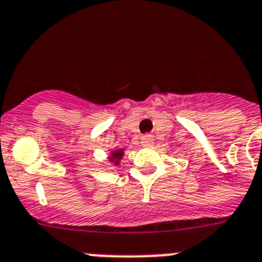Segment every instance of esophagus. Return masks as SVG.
<instances>
[{"instance_id": "34e87169", "label": "esophagus", "mask_w": 262, "mask_h": 262, "mask_svg": "<svg viewBox=\"0 0 262 262\" xmlns=\"http://www.w3.org/2000/svg\"><path fill=\"white\" fill-rule=\"evenodd\" d=\"M154 138L151 134H144L142 137H141V144L144 145V146H150V145H153Z\"/></svg>"}]
</instances>
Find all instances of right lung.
<instances>
[{"mask_svg":"<svg viewBox=\"0 0 262 262\" xmlns=\"http://www.w3.org/2000/svg\"><path fill=\"white\" fill-rule=\"evenodd\" d=\"M122 156H124V151H122V150H116V151L112 153V157H109V161H111V162H115L116 165H118V161L122 158Z\"/></svg>","mask_w":262,"mask_h":262,"instance_id":"right-lung-1","label":"right lung"}]
</instances>
